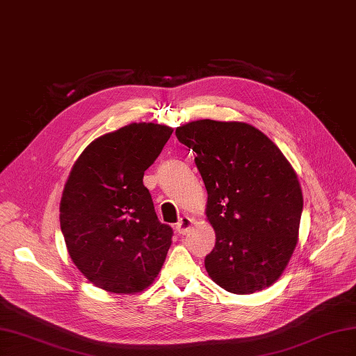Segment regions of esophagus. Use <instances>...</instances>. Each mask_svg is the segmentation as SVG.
Here are the masks:
<instances>
[{"label":"esophagus","mask_w":356,"mask_h":356,"mask_svg":"<svg viewBox=\"0 0 356 356\" xmlns=\"http://www.w3.org/2000/svg\"><path fill=\"white\" fill-rule=\"evenodd\" d=\"M193 227V220L188 217H182L178 222H177V232L179 234H186L190 232V229Z\"/></svg>","instance_id":"obj_1"}]
</instances>
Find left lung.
Here are the masks:
<instances>
[{"mask_svg":"<svg viewBox=\"0 0 356 356\" xmlns=\"http://www.w3.org/2000/svg\"><path fill=\"white\" fill-rule=\"evenodd\" d=\"M175 135L196 153L208 191L207 217L217 238L204 258L208 275L233 294L270 286L298 241L303 195L293 166L248 123L207 118Z\"/></svg>","mask_w":356,"mask_h":356,"instance_id":"8db88e82","label":"left lung"}]
</instances>
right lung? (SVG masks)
<instances>
[{"label":"right lung","instance_id":"add662e5","mask_svg":"<svg viewBox=\"0 0 356 356\" xmlns=\"http://www.w3.org/2000/svg\"><path fill=\"white\" fill-rule=\"evenodd\" d=\"M172 132L163 124H127L95 139L71 169L60 230L74 264L108 293H139L165 263L174 232L159 221L143 178Z\"/></svg>","mask_w":356,"mask_h":356}]
</instances>
